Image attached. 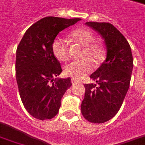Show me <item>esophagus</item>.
I'll return each instance as SVG.
<instances>
[{"instance_id": "34e87169", "label": "esophagus", "mask_w": 145, "mask_h": 145, "mask_svg": "<svg viewBox=\"0 0 145 145\" xmlns=\"http://www.w3.org/2000/svg\"><path fill=\"white\" fill-rule=\"evenodd\" d=\"M78 81H77L76 79H74V78H71V83L72 84H76V83H77Z\"/></svg>"}]
</instances>
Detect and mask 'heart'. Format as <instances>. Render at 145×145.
<instances>
[{
	"label": "heart",
	"mask_w": 145,
	"mask_h": 145,
	"mask_svg": "<svg viewBox=\"0 0 145 145\" xmlns=\"http://www.w3.org/2000/svg\"><path fill=\"white\" fill-rule=\"evenodd\" d=\"M71 37L82 46H84L82 53V61H74L65 65L64 72L69 77L80 79L84 77L93 69V63L99 65L105 60L106 49L103 45L94 42L95 36L88 29H77L71 33ZM52 52L55 57L60 61L69 59V48L65 39L60 37L53 41Z\"/></svg>",
	"instance_id": "b5f03b06"
}]
</instances>
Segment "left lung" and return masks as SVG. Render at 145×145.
<instances>
[{
    "label": "left lung",
    "mask_w": 145,
    "mask_h": 145,
    "mask_svg": "<svg viewBox=\"0 0 145 145\" xmlns=\"http://www.w3.org/2000/svg\"><path fill=\"white\" fill-rule=\"evenodd\" d=\"M85 24L103 38L106 58L90 75L97 84H84L81 113L90 122L103 123L113 118L121 108L129 88L133 58L128 41L113 25L98 22Z\"/></svg>",
    "instance_id": "1"
}]
</instances>
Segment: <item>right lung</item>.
Here are the masks:
<instances>
[{
    "label": "right lung",
    "mask_w": 145,
    "mask_h": 145,
    "mask_svg": "<svg viewBox=\"0 0 145 145\" xmlns=\"http://www.w3.org/2000/svg\"><path fill=\"white\" fill-rule=\"evenodd\" d=\"M80 20L41 19L26 30L17 46L16 78L20 96L26 111L36 119L54 118L63 95L71 86L70 77L54 79L62 69L52 46L59 32Z\"/></svg>",
    "instance_id": "obj_1"
}]
</instances>
